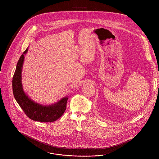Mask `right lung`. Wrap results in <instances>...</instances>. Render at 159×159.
Segmentation results:
<instances>
[{
  "label": "right lung",
  "mask_w": 159,
  "mask_h": 159,
  "mask_svg": "<svg viewBox=\"0 0 159 159\" xmlns=\"http://www.w3.org/2000/svg\"><path fill=\"white\" fill-rule=\"evenodd\" d=\"M28 48L21 55L15 70L12 87L16 100L31 120L41 122H52L57 120L66 110L68 97H64L57 103L49 106H43L35 102L24 93L21 84V71L24 62V55Z\"/></svg>",
  "instance_id": "obj_1"
}]
</instances>
